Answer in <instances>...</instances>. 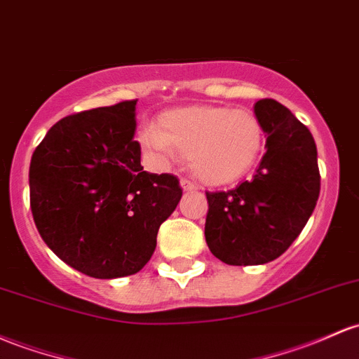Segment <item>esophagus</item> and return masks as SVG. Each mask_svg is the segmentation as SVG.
Listing matches in <instances>:
<instances>
[{
    "label": "esophagus",
    "instance_id": "obj_1",
    "mask_svg": "<svg viewBox=\"0 0 359 359\" xmlns=\"http://www.w3.org/2000/svg\"><path fill=\"white\" fill-rule=\"evenodd\" d=\"M180 187L184 189V191H198V186H196L194 182H191V180L187 179H180Z\"/></svg>",
    "mask_w": 359,
    "mask_h": 359
}]
</instances>
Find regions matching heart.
Segmentation results:
<instances>
[{
    "instance_id": "heart-1",
    "label": "heart",
    "mask_w": 359,
    "mask_h": 359,
    "mask_svg": "<svg viewBox=\"0 0 359 359\" xmlns=\"http://www.w3.org/2000/svg\"><path fill=\"white\" fill-rule=\"evenodd\" d=\"M141 143L160 158L182 153L198 179L222 186L254 168L264 147V129L250 110L192 105L161 114L156 129H148Z\"/></svg>"
}]
</instances>
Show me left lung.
Listing matches in <instances>:
<instances>
[{
  "instance_id": "1",
  "label": "left lung",
  "mask_w": 359,
  "mask_h": 359,
  "mask_svg": "<svg viewBox=\"0 0 359 359\" xmlns=\"http://www.w3.org/2000/svg\"><path fill=\"white\" fill-rule=\"evenodd\" d=\"M254 114L267 136L255 175L231 191L206 192V243L230 266H257L285 254L320 192L317 147L309 128L273 98L259 100Z\"/></svg>"
}]
</instances>
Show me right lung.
<instances>
[{
    "label": "right lung",
    "mask_w": 359,
    "mask_h": 359,
    "mask_svg": "<svg viewBox=\"0 0 359 359\" xmlns=\"http://www.w3.org/2000/svg\"><path fill=\"white\" fill-rule=\"evenodd\" d=\"M136 102L65 117L30 161V208L50 250L97 279L136 274L182 198L179 179L141 167Z\"/></svg>",
    "instance_id": "obj_1"
}]
</instances>
